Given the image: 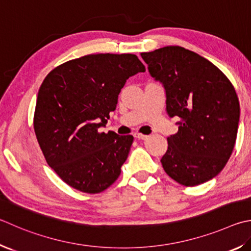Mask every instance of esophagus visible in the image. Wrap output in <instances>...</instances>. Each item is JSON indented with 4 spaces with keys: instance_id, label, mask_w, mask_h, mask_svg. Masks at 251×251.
Returning a JSON list of instances; mask_svg holds the SVG:
<instances>
[{
    "instance_id": "34e87169",
    "label": "esophagus",
    "mask_w": 251,
    "mask_h": 251,
    "mask_svg": "<svg viewBox=\"0 0 251 251\" xmlns=\"http://www.w3.org/2000/svg\"><path fill=\"white\" fill-rule=\"evenodd\" d=\"M134 137L139 139V140H140V139L145 140V139L148 138V136H147V135H144V134H134Z\"/></svg>"
}]
</instances>
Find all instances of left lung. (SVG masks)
<instances>
[{
	"label": "left lung",
	"instance_id": "left-lung-1",
	"mask_svg": "<svg viewBox=\"0 0 251 251\" xmlns=\"http://www.w3.org/2000/svg\"><path fill=\"white\" fill-rule=\"evenodd\" d=\"M152 78L166 92V111L179 118L161 158L167 175L194 186L213 179L233 152L240 116L236 91L207 59L180 46L141 52Z\"/></svg>",
	"mask_w": 251,
	"mask_h": 251
}]
</instances>
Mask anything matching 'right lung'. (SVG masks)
Here are the masks:
<instances>
[{
  "label": "right lung",
  "mask_w": 251,
  "mask_h": 251,
  "mask_svg": "<svg viewBox=\"0 0 251 251\" xmlns=\"http://www.w3.org/2000/svg\"><path fill=\"white\" fill-rule=\"evenodd\" d=\"M136 54H88L50 71L37 95L34 129L47 163L84 193H100L121 175L134 137L100 133L130 76L145 72Z\"/></svg>",
  "instance_id": "add662e5"
}]
</instances>
